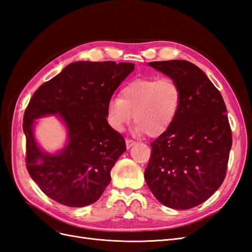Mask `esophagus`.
Instances as JSON below:
<instances>
[{
    "label": "esophagus",
    "instance_id": "34e87169",
    "mask_svg": "<svg viewBox=\"0 0 252 252\" xmlns=\"http://www.w3.org/2000/svg\"><path fill=\"white\" fill-rule=\"evenodd\" d=\"M125 141H126V147H127V148L132 147L133 145L135 144V141H133V140H131V139H126Z\"/></svg>",
    "mask_w": 252,
    "mask_h": 252
}]
</instances>
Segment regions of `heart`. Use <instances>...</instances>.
I'll return each mask as SVG.
<instances>
[{"label": "heart", "instance_id": "obj_1", "mask_svg": "<svg viewBox=\"0 0 252 252\" xmlns=\"http://www.w3.org/2000/svg\"><path fill=\"white\" fill-rule=\"evenodd\" d=\"M182 103V89L169 78L135 79L122 88L120 97L107 105L110 126L122 131L133 119L135 131L149 138L165 133L177 119Z\"/></svg>", "mask_w": 252, "mask_h": 252}]
</instances>
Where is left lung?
Instances as JSON below:
<instances>
[{"label":"left lung","instance_id":"left-lung-1","mask_svg":"<svg viewBox=\"0 0 252 252\" xmlns=\"http://www.w3.org/2000/svg\"><path fill=\"white\" fill-rule=\"evenodd\" d=\"M148 64L178 82L182 103L170 128L150 143L144 178L159 203L192 208L215 193L226 177L232 146L226 105L207 75L188 61Z\"/></svg>","mask_w":252,"mask_h":252}]
</instances>
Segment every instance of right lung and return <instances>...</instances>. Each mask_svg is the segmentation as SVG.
I'll list each match as a JSON object with an SVG mask.
<instances>
[{"label": "right lung", "mask_w": 252, "mask_h": 252, "mask_svg": "<svg viewBox=\"0 0 252 252\" xmlns=\"http://www.w3.org/2000/svg\"><path fill=\"white\" fill-rule=\"evenodd\" d=\"M132 63L75 62L35 90L23 119L26 168L42 191L69 207L96 202L110 183V171L126 150L123 135L106 120L107 105ZM59 113L70 141L59 155L44 154L32 134L33 120Z\"/></svg>", "instance_id": "right-lung-1"}]
</instances>
